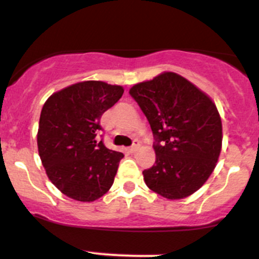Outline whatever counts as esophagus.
I'll list each match as a JSON object with an SVG mask.
<instances>
[{
	"instance_id": "obj_1",
	"label": "esophagus",
	"mask_w": 259,
	"mask_h": 259,
	"mask_svg": "<svg viewBox=\"0 0 259 259\" xmlns=\"http://www.w3.org/2000/svg\"><path fill=\"white\" fill-rule=\"evenodd\" d=\"M139 142H138V140H134V144L130 146V148H127V151H129V153H135V151L139 149Z\"/></svg>"
}]
</instances>
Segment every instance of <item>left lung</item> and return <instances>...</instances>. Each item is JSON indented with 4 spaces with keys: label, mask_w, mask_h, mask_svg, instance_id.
<instances>
[{
    "label": "left lung",
    "mask_w": 259,
    "mask_h": 259,
    "mask_svg": "<svg viewBox=\"0 0 259 259\" xmlns=\"http://www.w3.org/2000/svg\"><path fill=\"white\" fill-rule=\"evenodd\" d=\"M129 94L155 140V164L143 171L145 184L168 199L189 197L207 182L221 154L222 120L217 106L174 72L137 83Z\"/></svg>",
    "instance_id": "left-lung-1"
}]
</instances>
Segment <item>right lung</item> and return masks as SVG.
<instances>
[{"label":"right lung","instance_id":"obj_1","mask_svg":"<svg viewBox=\"0 0 259 259\" xmlns=\"http://www.w3.org/2000/svg\"><path fill=\"white\" fill-rule=\"evenodd\" d=\"M124 89L83 81L52 94L44 104L37 133L41 161L52 184L79 202H94L111 188L124 154L98 142L101 115Z\"/></svg>","mask_w":259,"mask_h":259}]
</instances>
